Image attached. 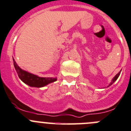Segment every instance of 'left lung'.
<instances>
[{"label":"left lung","mask_w":131,"mask_h":131,"mask_svg":"<svg viewBox=\"0 0 131 131\" xmlns=\"http://www.w3.org/2000/svg\"><path fill=\"white\" fill-rule=\"evenodd\" d=\"M121 70H120V71L119 72L117 73V74H116V75H115V76H114V78H113L112 80V82H111V83H110V84H109V85H108V87H109V86L112 85L113 83H114V82H115V81H116V80H117V79L118 78V77H119V75H120V73H121Z\"/></svg>","instance_id":"1"}]
</instances>
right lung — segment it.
I'll list each match as a JSON object with an SVG mask.
<instances>
[{
  "instance_id": "obj_1",
  "label": "right lung",
  "mask_w": 131,
  "mask_h": 131,
  "mask_svg": "<svg viewBox=\"0 0 131 131\" xmlns=\"http://www.w3.org/2000/svg\"><path fill=\"white\" fill-rule=\"evenodd\" d=\"M14 65L19 78L22 82L32 88H42L57 80V78H42L31 74L20 68L13 58Z\"/></svg>"
}]
</instances>
